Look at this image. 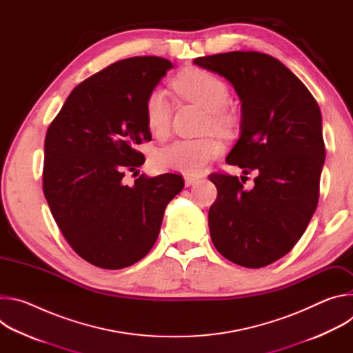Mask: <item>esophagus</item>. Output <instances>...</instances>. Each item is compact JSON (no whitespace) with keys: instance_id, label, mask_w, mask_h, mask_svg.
Listing matches in <instances>:
<instances>
[{"instance_id":"obj_1","label":"esophagus","mask_w":353,"mask_h":353,"mask_svg":"<svg viewBox=\"0 0 353 353\" xmlns=\"http://www.w3.org/2000/svg\"><path fill=\"white\" fill-rule=\"evenodd\" d=\"M196 181H198V177H195V176H191V174H185V176H184V183H185L187 187L192 185V184L196 183Z\"/></svg>"}]
</instances>
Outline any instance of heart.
Segmentation results:
<instances>
[{"label":"heart","instance_id":"obj_1","mask_svg":"<svg viewBox=\"0 0 353 353\" xmlns=\"http://www.w3.org/2000/svg\"><path fill=\"white\" fill-rule=\"evenodd\" d=\"M173 88L184 99L208 110V125L219 132H230L236 125L234 113L226 106L230 97L228 83L203 68H185L174 79ZM172 108L165 90L154 89L145 100V121L158 138L169 134ZM222 152V143L214 137L179 139L162 148L154 157L159 170L196 174Z\"/></svg>","mask_w":353,"mask_h":353}]
</instances>
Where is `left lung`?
<instances>
[{"instance_id": "8db88e82", "label": "left lung", "mask_w": 353, "mask_h": 353, "mask_svg": "<svg viewBox=\"0 0 353 353\" xmlns=\"http://www.w3.org/2000/svg\"><path fill=\"white\" fill-rule=\"evenodd\" d=\"M194 64L225 77L241 100V134L228 155L243 177L212 173L218 196L208 223L214 245L229 261L263 268L294 247L319 203L325 159L316 99L279 60L259 52L198 57Z\"/></svg>"}]
</instances>
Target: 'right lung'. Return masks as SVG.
Masks as SVG:
<instances>
[{"label":"right lung","instance_id":"1","mask_svg":"<svg viewBox=\"0 0 353 353\" xmlns=\"http://www.w3.org/2000/svg\"><path fill=\"white\" fill-rule=\"evenodd\" d=\"M174 65L162 57H131L81 82L47 128L43 192L63 236L94 267L120 270L154 247L166 205L184 180L127 172L145 162L137 149L150 141L145 100Z\"/></svg>","mask_w":353,"mask_h":353}]
</instances>
